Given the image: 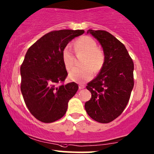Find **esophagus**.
<instances>
[{
  "label": "esophagus",
  "mask_w": 154,
  "mask_h": 154,
  "mask_svg": "<svg viewBox=\"0 0 154 154\" xmlns=\"http://www.w3.org/2000/svg\"><path fill=\"white\" fill-rule=\"evenodd\" d=\"M79 88V89L81 90V89H83V88H84L85 86H84V85H80Z\"/></svg>",
  "instance_id": "34e87169"
}]
</instances>
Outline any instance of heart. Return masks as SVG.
Masks as SVG:
<instances>
[{"mask_svg":"<svg viewBox=\"0 0 154 154\" xmlns=\"http://www.w3.org/2000/svg\"><path fill=\"white\" fill-rule=\"evenodd\" d=\"M73 46L76 52L86 54L83 61V65L85 66L73 69L69 73V79L76 83H85L93 79L94 75L93 67L95 71L102 69L105 61V56L103 51L97 49V44L95 39L89 36H83L77 39ZM61 59L66 69L69 71L72 68L74 55L69 45L66 46L63 49Z\"/></svg>","mask_w":154,"mask_h":154,"instance_id":"1","label":"heart"}]
</instances>
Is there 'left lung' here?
Listing matches in <instances>:
<instances>
[{
    "mask_svg": "<svg viewBox=\"0 0 154 154\" xmlns=\"http://www.w3.org/2000/svg\"><path fill=\"white\" fill-rule=\"evenodd\" d=\"M103 49L105 61L99 74L88 83L91 98L85 103L88 115L100 123H109L121 115L134 87V63L125 46L110 33L88 29Z\"/></svg>",
    "mask_w": 154,
    "mask_h": 154,
    "instance_id": "8db88e82",
    "label": "left lung"
}]
</instances>
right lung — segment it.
<instances>
[{
	"instance_id": "right-lung-1",
	"label": "right lung",
	"mask_w": 154,
	"mask_h": 154,
	"mask_svg": "<svg viewBox=\"0 0 154 154\" xmlns=\"http://www.w3.org/2000/svg\"><path fill=\"white\" fill-rule=\"evenodd\" d=\"M83 29L52 31L31 46L20 67L21 92L32 115L38 120L51 123L66 112L69 100L74 96L79 85L64 81L66 69L61 59L63 49Z\"/></svg>"
}]
</instances>
